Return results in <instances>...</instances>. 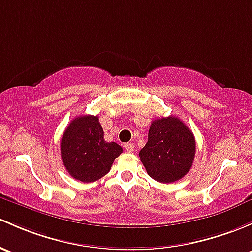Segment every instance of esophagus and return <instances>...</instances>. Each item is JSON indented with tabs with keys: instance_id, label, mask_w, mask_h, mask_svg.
<instances>
[{
	"instance_id": "34e87169",
	"label": "esophagus",
	"mask_w": 252,
	"mask_h": 252,
	"mask_svg": "<svg viewBox=\"0 0 252 252\" xmlns=\"http://www.w3.org/2000/svg\"><path fill=\"white\" fill-rule=\"evenodd\" d=\"M126 150L128 151V152H134V150H135V146L133 144H131V142H128V144H126Z\"/></svg>"
}]
</instances>
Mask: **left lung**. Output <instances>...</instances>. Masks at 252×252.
<instances>
[{
  "label": "left lung",
  "instance_id": "left-lung-1",
  "mask_svg": "<svg viewBox=\"0 0 252 252\" xmlns=\"http://www.w3.org/2000/svg\"><path fill=\"white\" fill-rule=\"evenodd\" d=\"M147 174L156 181L170 184L189 171L195 156V139L189 126L169 116L155 119L148 141L139 153Z\"/></svg>",
  "mask_w": 252,
  "mask_h": 252
}]
</instances>
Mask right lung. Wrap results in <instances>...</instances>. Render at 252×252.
<instances>
[{"label":"right lung","instance_id":"add662e5","mask_svg":"<svg viewBox=\"0 0 252 252\" xmlns=\"http://www.w3.org/2000/svg\"><path fill=\"white\" fill-rule=\"evenodd\" d=\"M123 148L104 140L97 116L76 117L63 131L60 152L67 173L82 182H93L110 171Z\"/></svg>","mask_w":252,"mask_h":252}]
</instances>
